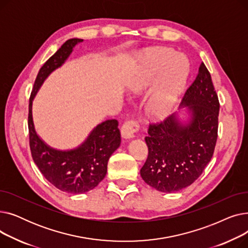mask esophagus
<instances>
[{
    "mask_svg": "<svg viewBox=\"0 0 248 248\" xmlns=\"http://www.w3.org/2000/svg\"><path fill=\"white\" fill-rule=\"evenodd\" d=\"M139 129L140 124L136 120H126L121 128V133L124 139H131L135 137Z\"/></svg>",
    "mask_w": 248,
    "mask_h": 248,
    "instance_id": "esophagus-1",
    "label": "esophagus"
}]
</instances>
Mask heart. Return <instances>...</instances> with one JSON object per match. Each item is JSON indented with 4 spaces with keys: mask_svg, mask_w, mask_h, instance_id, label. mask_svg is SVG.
I'll return each mask as SVG.
<instances>
[{
    "mask_svg": "<svg viewBox=\"0 0 248 248\" xmlns=\"http://www.w3.org/2000/svg\"><path fill=\"white\" fill-rule=\"evenodd\" d=\"M188 74L189 62L185 56L173 49H155L145 56L141 71L131 82V88L138 91L161 77L149 101V109L155 115H164L173 107Z\"/></svg>",
    "mask_w": 248,
    "mask_h": 248,
    "instance_id": "obj_1",
    "label": "heart"
}]
</instances>
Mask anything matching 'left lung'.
Segmentation results:
<instances>
[{"mask_svg": "<svg viewBox=\"0 0 248 248\" xmlns=\"http://www.w3.org/2000/svg\"><path fill=\"white\" fill-rule=\"evenodd\" d=\"M181 106L192 112L189 124H182L172 114L151 123L145 138L149 155L140 176L161 192H177L190 186L212 159L220 104L210 72L203 62Z\"/></svg>", "mask_w": 248, "mask_h": 248, "instance_id": "left-lung-1", "label": "left lung"}]
</instances>
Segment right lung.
Here are the masks:
<instances>
[{
	"label": "right lung",
	"mask_w": 248,
	"mask_h": 248,
	"mask_svg": "<svg viewBox=\"0 0 248 248\" xmlns=\"http://www.w3.org/2000/svg\"><path fill=\"white\" fill-rule=\"evenodd\" d=\"M82 39H69L39 70L29 99V144L33 161L46 180L57 189L81 194L95 188L108 171L111 154L121 145L119 122L108 120L98 124L83 144L75 150L62 152L51 149L35 132L32 119V101L45 78L67 59L72 48Z\"/></svg>",
	"instance_id": "add662e5"
}]
</instances>
